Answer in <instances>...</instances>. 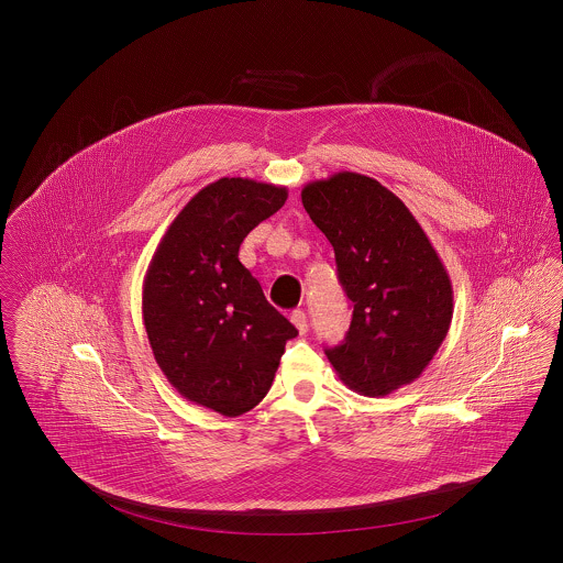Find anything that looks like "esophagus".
<instances>
[{
	"instance_id": "1",
	"label": "esophagus",
	"mask_w": 563,
	"mask_h": 563,
	"mask_svg": "<svg viewBox=\"0 0 563 563\" xmlns=\"http://www.w3.org/2000/svg\"><path fill=\"white\" fill-rule=\"evenodd\" d=\"M291 322H294L295 329H297L301 335L308 331V317H306L303 310H294V312H291Z\"/></svg>"
}]
</instances>
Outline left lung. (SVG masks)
I'll list each match as a JSON object with an SVG mask.
<instances>
[{
  "instance_id": "left-lung-1",
  "label": "left lung",
  "mask_w": 563,
  "mask_h": 563,
  "mask_svg": "<svg viewBox=\"0 0 563 563\" xmlns=\"http://www.w3.org/2000/svg\"><path fill=\"white\" fill-rule=\"evenodd\" d=\"M301 202L331 242L354 308L346 340L324 350L335 374L365 397L411 384L454 314L452 280L427 232L399 196L350 170L306 184Z\"/></svg>"
}]
</instances>
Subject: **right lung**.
I'll return each mask as SVG.
<instances>
[{
    "label": "right lung",
    "instance_id": "right-lung-1",
    "mask_svg": "<svg viewBox=\"0 0 563 563\" xmlns=\"http://www.w3.org/2000/svg\"><path fill=\"white\" fill-rule=\"evenodd\" d=\"M287 196L242 177L209 184L173 219L143 278V324L162 374L181 397L225 418L268 395L297 335L239 260L244 236Z\"/></svg>",
    "mask_w": 563,
    "mask_h": 563
}]
</instances>
